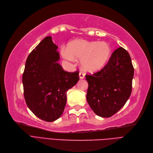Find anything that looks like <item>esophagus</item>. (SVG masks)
Listing matches in <instances>:
<instances>
[{"mask_svg":"<svg viewBox=\"0 0 153 153\" xmlns=\"http://www.w3.org/2000/svg\"><path fill=\"white\" fill-rule=\"evenodd\" d=\"M85 74L83 72L81 71L79 72V77H80V79H83V78H85Z\"/></svg>","mask_w":153,"mask_h":153,"instance_id":"1","label":"esophagus"}]
</instances>
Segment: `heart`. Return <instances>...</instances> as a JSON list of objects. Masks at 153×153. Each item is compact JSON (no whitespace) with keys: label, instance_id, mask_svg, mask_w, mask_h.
Segmentation results:
<instances>
[{"label":"heart","instance_id":"obj_1","mask_svg":"<svg viewBox=\"0 0 153 153\" xmlns=\"http://www.w3.org/2000/svg\"><path fill=\"white\" fill-rule=\"evenodd\" d=\"M65 60L73 62L75 58L81 59L82 67L88 71L99 70L109 60L111 48L105 42H94L87 40H77L68 44L67 50H62Z\"/></svg>","mask_w":153,"mask_h":153}]
</instances>
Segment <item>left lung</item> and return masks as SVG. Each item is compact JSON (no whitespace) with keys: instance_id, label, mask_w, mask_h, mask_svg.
<instances>
[{"instance_id":"obj_1","label":"left lung","mask_w":153,"mask_h":153,"mask_svg":"<svg viewBox=\"0 0 153 153\" xmlns=\"http://www.w3.org/2000/svg\"><path fill=\"white\" fill-rule=\"evenodd\" d=\"M134 74L130 56L122 47L112 53L100 71L86 74V100L97 115L109 117L125 105L131 95Z\"/></svg>"}]
</instances>
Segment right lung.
<instances>
[{
  "mask_svg": "<svg viewBox=\"0 0 153 153\" xmlns=\"http://www.w3.org/2000/svg\"><path fill=\"white\" fill-rule=\"evenodd\" d=\"M51 36L44 38L29 54L22 76L23 94L28 107L48 122L61 116L67 91L79 79V71L68 72L57 63L60 55Z\"/></svg>",
  "mask_w": 153,
  "mask_h": 153,
  "instance_id": "obj_1",
  "label": "right lung"
}]
</instances>
